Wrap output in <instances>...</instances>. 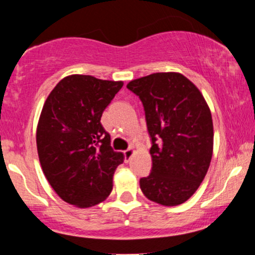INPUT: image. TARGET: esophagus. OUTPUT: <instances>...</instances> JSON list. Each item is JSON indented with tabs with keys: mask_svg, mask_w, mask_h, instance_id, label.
<instances>
[{
	"mask_svg": "<svg viewBox=\"0 0 255 255\" xmlns=\"http://www.w3.org/2000/svg\"><path fill=\"white\" fill-rule=\"evenodd\" d=\"M124 154H125L126 162H129V159L131 157H133V154H134V150H133V148H128V150H126L124 152Z\"/></svg>",
	"mask_w": 255,
	"mask_h": 255,
	"instance_id": "34e87169",
	"label": "esophagus"
}]
</instances>
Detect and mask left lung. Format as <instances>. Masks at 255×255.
<instances>
[{
	"label": "left lung",
	"mask_w": 255,
	"mask_h": 255,
	"mask_svg": "<svg viewBox=\"0 0 255 255\" xmlns=\"http://www.w3.org/2000/svg\"><path fill=\"white\" fill-rule=\"evenodd\" d=\"M151 136L152 170L140 178L147 199L164 206L188 200L203 182L213 151L211 111L198 87L180 73L131 80Z\"/></svg>",
	"instance_id": "left-lung-1"
}]
</instances>
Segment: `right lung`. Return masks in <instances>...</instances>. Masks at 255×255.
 <instances>
[{
    "instance_id": "add662e5",
    "label": "right lung",
    "mask_w": 255,
    "mask_h": 255,
    "mask_svg": "<svg viewBox=\"0 0 255 255\" xmlns=\"http://www.w3.org/2000/svg\"><path fill=\"white\" fill-rule=\"evenodd\" d=\"M122 81L92 75L63 78L46 98L37 127V150L46 180L66 203L85 209L105 200L124 153L110 146L102 114Z\"/></svg>"
}]
</instances>
